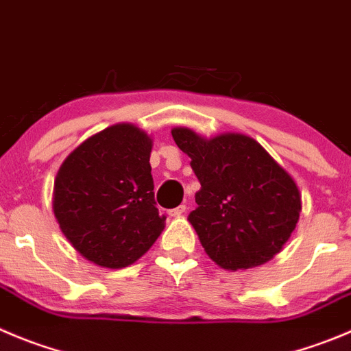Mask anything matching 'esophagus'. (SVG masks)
<instances>
[{
    "instance_id": "esophagus-1",
    "label": "esophagus",
    "mask_w": 351,
    "mask_h": 351,
    "mask_svg": "<svg viewBox=\"0 0 351 351\" xmlns=\"http://www.w3.org/2000/svg\"><path fill=\"white\" fill-rule=\"evenodd\" d=\"M184 212H186V205H179L178 208L169 210V215L170 217H181V215H184Z\"/></svg>"
}]
</instances>
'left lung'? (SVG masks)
<instances>
[{
    "label": "left lung",
    "instance_id": "obj_1",
    "mask_svg": "<svg viewBox=\"0 0 351 351\" xmlns=\"http://www.w3.org/2000/svg\"><path fill=\"white\" fill-rule=\"evenodd\" d=\"M172 138L202 184L188 220L206 255L222 269L243 270L281 252L302 210L291 176L248 136L205 139L178 128Z\"/></svg>",
    "mask_w": 351,
    "mask_h": 351
}]
</instances>
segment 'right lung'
Returning a JSON list of instances; mask_svg holds the SVG:
<instances>
[{"label": "right lung", "instance_id": "add662e5", "mask_svg": "<svg viewBox=\"0 0 351 351\" xmlns=\"http://www.w3.org/2000/svg\"><path fill=\"white\" fill-rule=\"evenodd\" d=\"M149 153L146 132L117 123L86 139L60 167L55 217L65 238L89 262L106 269L131 265L163 231Z\"/></svg>", "mask_w": 351, "mask_h": 351}]
</instances>
